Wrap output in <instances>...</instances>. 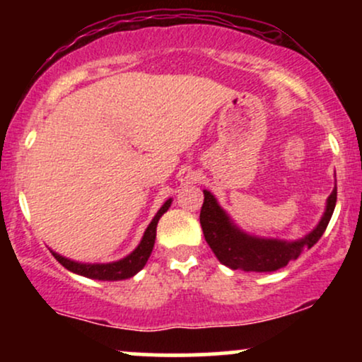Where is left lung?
Here are the masks:
<instances>
[{
    "mask_svg": "<svg viewBox=\"0 0 362 362\" xmlns=\"http://www.w3.org/2000/svg\"><path fill=\"white\" fill-rule=\"evenodd\" d=\"M337 202V187L332 190L327 202V211L322 221L306 238L300 242L286 243L281 240H262L242 233L231 224L216 199L204 190V204L201 207V226L204 238L221 264L230 269H243L253 272H272L298 259L303 248H311L327 230Z\"/></svg>",
    "mask_w": 362,
    "mask_h": 362,
    "instance_id": "obj_1",
    "label": "left lung"
}]
</instances>
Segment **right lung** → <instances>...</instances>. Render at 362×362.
Returning a JSON list of instances; mask_svg holds the SVG:
<instances>
[{"label":"right lung","instance_id":"1","mask_svg":"<svg viewBox=\"0 0 362 362\" xmlns=\"http://www.w3.org/2000/svg\"><path fill=\"white\" fill-rule=\"evenodd\" d=\"M172 204V199H168L163 206L160 207L153 221L149 223V226L144 231L143 240L138 245L134 252L131 255L126 257V259L119 262H112V264H78V262H73L69 259H64V257L57 255V253L52 252L54 259H56L62 267H66L68 271L74 274H80V276L91 277V279L98 281H120V279H129V277L134 276L136 272H139L141 269L146 265V262L151 255L153 247H155V238H156V224L158 219L167 213V209Z\"/></svg>","mask_w":362,"mask_h":362}]
</instances>
